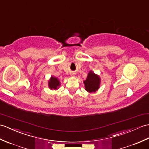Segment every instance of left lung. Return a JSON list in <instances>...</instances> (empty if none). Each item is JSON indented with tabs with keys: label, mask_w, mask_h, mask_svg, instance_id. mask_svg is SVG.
Instances as JSON below:
<instances>
[{
	"label": "left lung",
	"mask_w": 149,
	"mask_h": 149,
	"mask_svg": "<svg viewBox=\"0 0 149 149\" xmlns=\"http://www.w3.org/2000/svg\"><path fill=\"white\" fill-rule=\"evenodd\" d=\"M85 89L89 93H95L100 88V77L94 72L90 71L84 81Z\"/></svg>",
	"instance_id": "8db88e82"
}]
</instances>
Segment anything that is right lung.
I'll return each instance as SVG.
<instances>
[{
    "instance_id": "1",
    "label": "right lung",
    "mask_w": 149,
    "mask_h": 149,
    "mask_svg": "<svg viewBox=\"0 0 149 149\" xmlns=\"http://www.w3.org/2000/svg\"><path fill=\"white\" fill-rule=\"evenodd\" d=\"M48 86L51 89H58L60 86V82L59 81L58 78L51 76L49 81H48Z\"/></svg>"
}]
</instances>
